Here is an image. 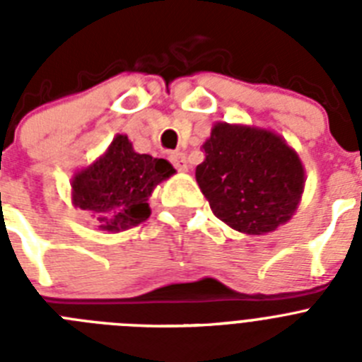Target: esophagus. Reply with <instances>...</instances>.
I'll use <instances>...</instances> for the list:
<instances>
[{
	"label": "esophagus",
	"instance_id": "1",
	"mask_svg": "<svg viewBox=\"0 0 362 362\" xmlns=\"http://www.w3.org/2000/svg\"><path fill=\"white\" fill-rule=\"evenodd\" d=\"M170 163L172 165L175 166V168H177V170H181V172H185V170H188V163H187V156H185L183 152H175V153H170Z\"/></svg>",
	"mask_w": 362,
	"mask_h": 362
}]
</instances>
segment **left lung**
<instances>
[{"mask_svg": "<svg viewBox=\"0 0 362 362\" xmlns=\"http://www.w3.org/2000/svg\"><path fill=\"white\" fill-rule=\"evenodd\" d=\"M196 179L214 216L250 235L286 223L305 188L297 153L276 134L217 123L203 145Z\"/></svg>", "mask_w": 362, "mask_h": 362, "instance_id": "left-lung-1", "label": "left lung"}]
</instances>
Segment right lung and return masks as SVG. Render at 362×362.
Masks as SVG:
<instances>
[{
    "mask_svg": "<svg viewBox=\"0 0 362 362\" xmlns=\"http://www.w3.org/2000/svg\"><path fill=\"white\" fill-rule=\"evenodd\" d=\"M174 172L166 159L134 152L129 137L117 136L103 158L76 174L74 204L98 214L101 230L130 228L148 219L153 187Z\"/></svg>",
    "mask_w": 362,
    "mask_h": 362,
    "instance_id": "add662e5",
    "label": "right lung"
}]
</instances>
